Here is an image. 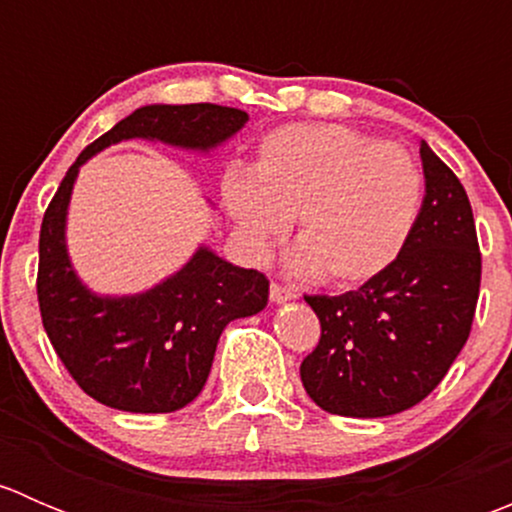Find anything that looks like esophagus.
Returning a JSON list of instances; mask_svg holds the SVG:
<instances>
[{"mask_svg":"<svg viewBox=\"0 0 512 512\" xmlns=\"http://www.w3.org/2000/svg\"><path fill=\"white\" fill-rule=\"evenodd\" d=\"M289 299H297V292L289 287H282V285H272L270 287V302L272 304H282V302H289Z\"/></svg>","mask_w":512,"mask_h":512,"instance_id":"obj_1","label":"esophagus"}]
</instances>
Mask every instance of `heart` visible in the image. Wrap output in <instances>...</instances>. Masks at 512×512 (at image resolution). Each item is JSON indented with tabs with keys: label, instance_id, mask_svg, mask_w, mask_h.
I'll use <instances>...</instances> for the list:
<instances>
[{
	"label": "heart",
	"instance_id": "1",
	"mask_svg": "<svg viewBox=\"0 0 512 512\" xmlns=\"http://www.w3.org/2000/svg\"><path fill=\"white\" fill-rule=\"evenodd\" d=\"M423 178L396 143L339 123H294L267 133L255 168L220 183L227 215L252 257H267L297 218L294 270L356 287L389 270L421 210Z\"/></svg>",
	"mask_w": 512,
	"mask_h": 512
}]
</instances>
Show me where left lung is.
<instances>
[{"label":"left lung","mask_w":512,"mask_h":512,"mask_svg":"<svg viewBox=\"0 0 512 512\" xmlns=\"http://www.w3.org/2000/svg\"><path fill=\"white\" fill-rule=\"evenodd\" d=\"M426 195L394 265L339 297L307 299L322 337L302 361L319 409L381 418L426 399L471 334L480 289L473 210L461 180L421 141Z\"/></svg>","instance_id":"1"}]
</instances>
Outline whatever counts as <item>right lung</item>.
Here are the masks:
<instances>
[{
	"label": "right lung",
	"instance_id": "1",
	"mask_svg": "<svg viewBox=\"0 0 512 512\" xmlns=\"http://www.w3.org/2000/svg\"><path fill=\"white\" fill-rule=\"evenodd\" d=\"M250 121L215 103H151L91 143L61 180L39 235L41 322L76 384L98 404L128 414H170L203 391L223 329L267 307L270 282L200 245L188 262L138 294H98L76 272L66 220L81 165L121 141L210 153Z\"/></svg>",
	"mask_w": 512,
	"mask_h": 512
}]
</instances>
